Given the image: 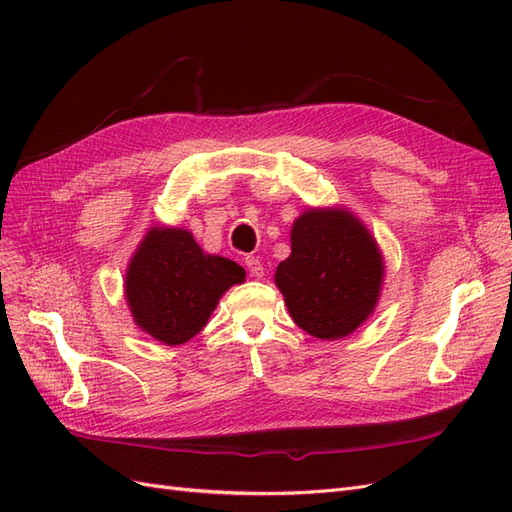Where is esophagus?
<instances>
[{"label": "esophagus", "mask_w": 512, "mask_h": 512, "mask_svg": "<svg viewBox=\"0 0 512 512\" xmlns=\"http://www.w3.org/2000/svg\"><path fill=\"white\" fill-rule=\"evenodd\" d=\"M245 265H247V271H250L252 277H262V275H265V269H262V262L258 260V256H247L245 258Z\"/></svg>", "instance_id": "1"}]
</instances>
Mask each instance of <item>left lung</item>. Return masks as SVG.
I'll list each match as a JSON object with an SVG mask.
<instances>
[{
    "label": "left lung",
    "instance_id": "obj_1",
    "mask_svg": "<svg viewBox=\"0 0 512 512\" xmlns=\"http://www.w3.org/2000/svg\"><path fill=\"white\" fill-rule=\"evenodd\" d=\"M384 262L376 239L346 209H307L290 230V256L277 265L292 320L318 339L354 333L380 299Z\"/></svg>",
    "mask_w": 512,
    "mask_h": 512
}]
</instances>
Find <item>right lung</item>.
<instances>
[{"mask_svg": "<svg viewBox=\"0 0 512 512\" xmlns=\"http://www.w3.org/2000/svg\"><path fill=\"white\" fill-rule=\"evenodd\" d=\"M245 277L243 267L205 254L190 230L153 226L126 273V301L134 322L166 346L203 331L222 294Z\"/></svg>", "mask_w": 512, "mask_h": 512, "instance_id": "1", "label": "right lung"}]
</instances>
